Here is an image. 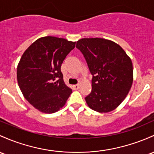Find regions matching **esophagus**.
I'll return each mask as SVG.
<instances>
[{"instance_id": "34e87169", "label": "esophagus", "mask_w": 154, "mask_h": 154, "mask_svg": "<svg viewBox=\"0 0 154 154\" xmlns=\"http://www.w3.org/2000/svg\"><path fill=\"white\" fill-rule=\"evenodd\" d=\"M73 88L74 89V90H77V89L80 88V85H79V84H77V85H73Z\"/></svg>"}]
</instances>
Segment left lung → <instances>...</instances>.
Instances as JSON below:
<instances>
[{"instance_id":"1","label":"left lung","mask_w":154,"mask_h":154,"mask_svg":"<svg viewBox=\"0 0 154 154\" xmlns=\"http://www.w3.org/2000/svg\"><path fill=\"white\" fill-rule=\"evenodd\" d=\"M76 47L82 52L92 74V91L88 106L98 112L116 109L129 94L133 82L131 58L116 42L102 38H84Z\"/></svg>"}]
</instances>
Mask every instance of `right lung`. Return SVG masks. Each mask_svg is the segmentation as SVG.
Segmentation results:
<instances>
[{"mask_svg":"<svg viewBox=\"0 0 154 154\" xmlns=\"http://www.w3.org/2000/svg\"><path fill=\"white\" fill-rule=\"evenodd\" d=\"M75 43L63 38L42 37L22 55L17 69L18 85L25 99L40 112H57L72 94L60 67Z\"/></svg>","mask_w":154,"mask_h":154,"instance_id":"1","label":"right lung"}]
</instances>
